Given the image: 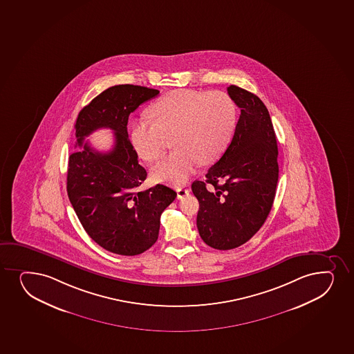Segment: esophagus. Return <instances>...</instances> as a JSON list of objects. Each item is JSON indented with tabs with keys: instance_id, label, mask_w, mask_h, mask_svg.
Listing matches in <instances>:
<instances>
[{
	"instance_id": "34e87169",
	"label": "esophagus",
	"mask_w": 354,
	"mask_h": 354,
	"mask_svg": "<svg viewBox=\"0 0 354 354\" xmlns=\"http://www.w3.org/2000/svg\"><path fill=\"white\" fill-rule=\"evenodd\" d=\"M176 192H177V197H178V199L184 198V197L189 194V190H187V187H178Z\"/></svg>"
}]
</instances>
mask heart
Wrapping results in <instances>:
<instances>
[{"instance_id": "b5f03b06", "label": "heart", "mask_w": 354, "mask_h": 354, "mask_svg": "<svg viewBox=\"0 0 354 354\" xmlns=\"http://www.w3.org/2000/svg\"><path fill=\"white\" fill-rule=\"evenodd\" d=\"M155 120L142 117L130 130V142L140 158L158 159L172 137L177 150L152 167V177L184 183L201 164L221 158L232 142L237 122L235 102L223 91L176 90L151 107Z\"/></svg>"}]
</instances>
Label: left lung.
<instances>
[{
	"instance_id": "1",
	"label": "left lung",
	"mask_w": 354,
	"mask_h": 354,
	"mask_svg": "<svg viewBox=\"0 0 354 354\" xmlns=\"http://www.w3.org/2000/svg\"><path fill=\"white\" fill-rule=\"evenodd\" d=\"M227 94L241 109L232 142L207 170L205 180L192 185L199 202V235L218 250L237 248L260 230L272 210L279 179L277 136L267 107L239 86H229Z\"/></svg>"
}]
</instances>
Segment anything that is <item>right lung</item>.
<instances>
[{"mask_svg": "<svg viewBox=\"0 0 354 354\" xmlns=\"http://www.w3.org/2000/svg\"><path fill=\"white\" fill-rule=\"evenodd\" d=\"M158 94L142 86H112L79 112L74 125L75 147L82 150L69 156V201L91 239L118 255H138L156 243L160 215L177 196L162 184L138 190L147 174L127 133L129 115ZM102 127L115 131L109 153L83 144L85 136Z\"/></svg>", "mask_w": 354, "mask_h": 354, "instance_id": "1", "label": "right lung"}]
</instances>
